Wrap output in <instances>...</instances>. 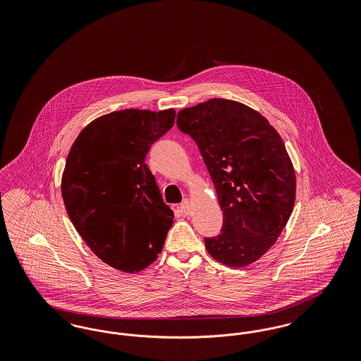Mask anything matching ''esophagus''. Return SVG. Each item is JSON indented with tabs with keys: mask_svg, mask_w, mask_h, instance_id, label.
Masks as SVG:
<instances>
[{
	"mask_svg": "<svg viewBox=\"0 0 361 361\" xmlns=\"http://www.w3.org/2000/svg\"><path fill=\"white\" fill-rule=\"evenodd\" d=\"M180 209H181V212H183L184 215H189V212H190V203H189L188 199H184V200L181 202Z\"/></svg>",
	"mask_w": 361,
	"mask_h": 361,
	"instance_id": "1",
	"label": "esophagus"
}]
</instances>
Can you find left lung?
<instances>
[{
	"mask_svg": "<svg viewBox=\"0 0 361 361\" xmlns=\"http://www.w3.org/2000/svg\"><path fill=\"white\" fill-rule=\"evenodd\" d=\"M177 127L196 142L224 211L221 234L204 238L208 253L234 268L257 261L295 203V172L281 137L257 111L224 99L181 109Z\"/></svg>",
	"mask_w": 361,
	"mask_h": 361,
	"instance_id": "8db88e82",
	"label": "left lung"
}]
</instances>
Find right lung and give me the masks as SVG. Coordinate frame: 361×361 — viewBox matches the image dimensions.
<instances>
[{"label":"right lung","mask_w":361,"mask_h":361,"mask_svg":"<svg viewBox=\"0 0 361 361\" xmlns=\"http://www.w3.org/2000/svg\"><path fill=\"white\" fill-rule=\"evenodd\" d=\"M174 116V109L104 115L81 131L66 159L62 196L71 222L97 257L127 274L154 262L172 227L174 212L145 161Z\"/></svg>","instance_id":"obj_1"}]
</instances>
